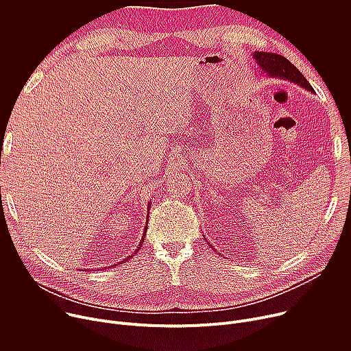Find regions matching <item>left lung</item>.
Listing matches in <instances>:
<instances>
[{
  "label": "left lung",
  "instance_id": "left-lung-1",
  "mask_svg": "<svg viewBox=\"0 0 351 351\" xmlns=\"http://www.w3.org/2000/svg\"><path fill=\"white\" fill-rule=\"evenodd\" d=\"M261 73H265L269 77L283 80L287 83L297 84L298 87L304 88L306 91L314 93V88L307 82V79L302 75L290 61H287L285 57L275 54V53H264V51H256L253 54Z\"/></svg>",
  "mask_w": 351,
  "mask_h": 351
}]
</instances>
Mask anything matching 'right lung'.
<instances>
[{
  "label": "right lung",
  "instance_id": "obj_1",
  "mask_svg": "<svg viewBox=\"0 0 351 351\" xmlns=\"http://www.w3.org/2000/svg\"><path fill=\"white\" fill-rule=\"evenodd\" d=\"M149 208H152V203H148L147 206V219H145V226H144V230H143V234H141V239L137 241V244L134 247H132L128 253H121V256H114V257H108L106 254V258L101 261V264H93L91 267L88 268H83L82 271H98V269H104V268H112V267H117L119 264H123L126 263L128 260H130L138 250L141 248L143 243H144V237H145V232H147V222H148V211Z\"/></svg>",
  "mask_w": 351,
  "mask_h": 351
}]
</instances>
